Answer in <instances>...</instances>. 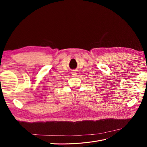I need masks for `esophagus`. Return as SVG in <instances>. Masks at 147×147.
<instances>
[{
  "instance_id": "esophagus-1",
  "label": "esophagus",
  "mask_w": 147,
  "mask_h": 147,
  "mask_svg": "<svg viewBox=\"0 0 147 147\" xmlns=\"http://www.w3.org/2000/svg\"><path fill=\"white\" fill-rule=\"evenodd\" d=\"M77 72L76 70H72V75H73V76L74 77H75L76 76H77Z\"/></svg>"
}]
</instances>
